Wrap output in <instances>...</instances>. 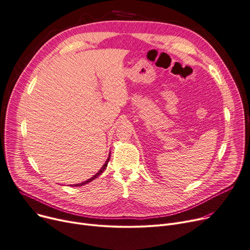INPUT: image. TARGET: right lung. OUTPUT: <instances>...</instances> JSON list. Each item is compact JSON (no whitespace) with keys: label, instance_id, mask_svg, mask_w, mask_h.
<instances>
[{"label":"right lung","instance_id":"add662e5","mask_svg":"<svg viewBox=\"0 0 250 250\" xmlns=\"http://www.w3.org/2000/svg\"><path fill=\"white\" fill-rule=\"evenodd\" d=\"M110 157V156H109ZM109 157L107 158V160H106V162L104 163V165L102 167V169L99 170L92 178H90V179H88L87 181H84V182H82V183H79V184H75V185H70V186H72V187H78V186H82V185H85V184H87V183H89V182H91V181H93L94 179H96L99 175H101L102 173H104V171L106 169V167H107V164H108V161H109Z\"/></svg>","mask_w":250,"mask_h":250}]
</instances>
